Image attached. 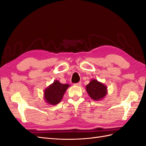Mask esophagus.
<instances>
[{"instance_id": "1", "label": "esophagus", "mask_w": 146, "mask_h": 146, "mask_svg": "<svg viewBox=\"0 0 146 146\" xmlns=\"http://www.w3.org/2000/svg\"><path fill=\"white\" fill-rule=\"evenodd\" d=\"M74 85H76V86H81L82 83L80 82H78V83H74Z\"/></svg>"}]
</instances>
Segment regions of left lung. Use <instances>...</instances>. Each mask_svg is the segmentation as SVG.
Instances as JSON below:
<instances>
[{
	"instance_id": "1",
	"label": "left lung",
	"mask_w": 146,
	"mask_h": 146,
	"mask_svg": "<svg viewBox=\"0 0 146 146\" xmlns=\"http://www.w3.org/2000/svg\"><path fill=\"white\" fill-rule=\"evenodd\" d=\"M86 91L90 98L94 100L102 99L107 94V88L102 83L92 79L86 86Z\"/></svg>"
}]
</instances>
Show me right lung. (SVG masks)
<instances>
[{"mask_svg": "<svg viewBox=\"0 0 146 146\" xmlns=\"http://www.w3.org/2000/svg\"><path fill=\"white\" fill-rule=\"evenodd\" d=\"M70 86L68 84H62L55 80L44 90V99L47 103L55 105L60 103L66 90Z\"/></svg>", "mask_w": 146, "mask_h": 146, "instance_id": "obj_1", "label": "right lung"}]
</instances>
